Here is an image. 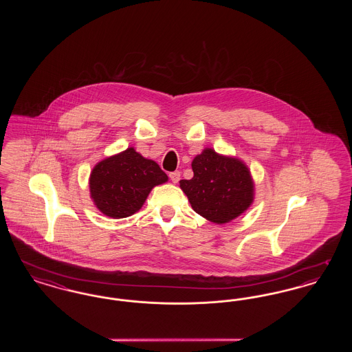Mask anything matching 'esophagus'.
<instances>
[{"label": "esophagus", "instance_id": "1", "mask_svg": "<svg viewBox=\"0 0 352 352\" xmlns=\"http://www.w3.org/2000/svg\"><path fill=\"white\" fill-rule=\"evenodd\" d=\"M168 177H170L173 184H178V181L181 179V173L179 171H173V173L168 174Z\"/></svg>", "mask_w": 352, "mask_h": 352}]
</instances>
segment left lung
Listing matches in <instances>:
<instances>
[{
  "mask_svg": "<svg viewBox=\"0 0 352 352\" xmlns=\"http://www.w3.org/2000/svg\"><path fill=\"white\" fill-rule=\"evenodd\" d=\"M194 177L179 181L192 210L215 224H226L244 214L254 201L251 170L232 155L204 148L191 162Z\"/></svg>",
  "mask_w": 352,
  "mask_h": 352,
  "instance_id": "8db88e82",
  "label": "left lung"
}]
</instances>
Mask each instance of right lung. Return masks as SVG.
I'll use <instances>...</instances> for the list:
<instances>
[{
  "label": "right lung",
  "instance_id": "right-lung-1",
  "mask_svg": "<svg viewBox=\"0 0 352 352\" xmlns=\"http://www.w3.org/2000/svg\"><path fill=\"white\" fill-rule=\"evenodd\" d=\"M168 179L157 162L131 146L94 166L89 174V195L105 217L128 218L141 210L153 187L166 184Z\"/></svg>",
  "mask_w": 352,
  "mask_h": 352
}]
</instances>
